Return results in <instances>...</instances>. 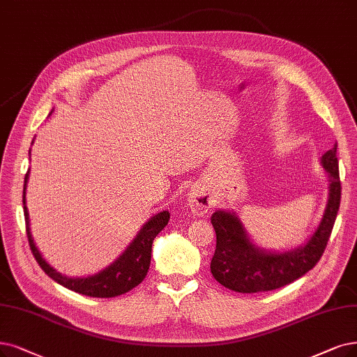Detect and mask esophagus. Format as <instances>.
Returning <instances> with one entry per match:
<instances>
[{"mask_svg":"<svg viewBox=\"0 0 357 357\" xmlns=\"http://www.w3.org/2000/svg\"><path fill=\"white\" fill-rule=\"evenodd\" d=\"M188 201L190 205L192 212L195 215H205V213L212 208L213 201H212V196L201 189V188H195L189 192L188 195Z\"/></svg>","mask_w":357,"mask_h":357,"instance_id":"34e87169","label":"esophagus"}]
</instances>
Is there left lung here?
Listing matches in <instances>:
<instances>
[{"label": "left lung", "instance_id": "obj_1", "mask_svg": "<svg viewBox=\"0 0 357 357\" xmlns=\"http://www.w3.org/2000/svg\"><path fill=\"white\" fill-rule=\"evenodd\" d=\"M326 171L328 199L315 231L303 245L289 250H268L256 245L234 211L218 209L211 222L217 248L211 273L221 286L237 293L269 291L287 286L317 265L330 238L341 199L337 144L321 156Z\"/></svg>", "mask_w": 357, "mask_h": 357}]
</instances>
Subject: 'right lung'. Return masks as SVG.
Here are the masks:
<instances>
[{
  "mask_svg": "<svg viewBox=\"0 0 357 357\" xmlns=\"http://www.w3.org/2000/svg\"><path fill=\"white\" fill-rule=\"evenodd\" d=\"M29 173L31 169L26 173L23 184V211L26 220V231L35 259L39 264V266L45 271V274L48 277H51L55 282L61 284L63 287L71 291H76L79 294H84L89 297H116L130 291L144 281L151 265L152 241L156 237V234L168 224V211H161L158 213H155L153 217H151L144 225H142L139 233L132 240V243L127 246L119 258L112 264H109L107 268L88 277H67L59 273V271L52 268L44 259V256H42V253L36 248L35 240L32 237L29 211H27L26 206V188L27 180H29Z\"/></svg>",
  "mask_w": 357,
  "mask_h": 357,
  "instance_id": "right-lung-1",
  "label": "right lung"
}]
</instances>
